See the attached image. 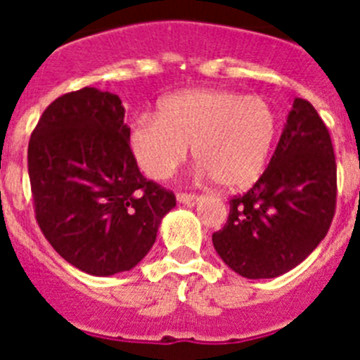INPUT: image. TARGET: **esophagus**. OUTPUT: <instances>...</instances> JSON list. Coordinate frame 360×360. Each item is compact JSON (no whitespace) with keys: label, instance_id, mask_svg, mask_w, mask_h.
<instances>
[{"label":"esophagus","instance_id":"obj_1","mask_svg":"<svg viewBox=\"0 0 360 360\" xmlns=\"http://www.w3.org/2000/svg\"><path fill=\"white\" fill-rule=\"evenodd\" d=\"M196 198H198V196H196L195 193H184V191L176 193V200L180 203H193Z\"/></svg>","mask_w":360,"mask_h":360}]
</instances>
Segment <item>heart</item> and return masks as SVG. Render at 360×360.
Returning a JSON list of instances; mask_svg holds the SVG:
<instances>
[{
	"instance_id": "1",
	"label": "heart",
	"mask_w": 360,
	"mask_h": 360,
	"mask_svg": "<svg viewBox=\"0 0 360 360\" xmlns=\"http://www.w3.org/2000/svg\"><path fill=\"white\" fill-rule=\"evenodd\" d=\"M278 126L274 108L262 97L187 90L164 98L157 117H139L129 144L136 164L153 180L171 176L193 146L203 173L225 189H243L265 171Z\"/></svg>"
}]
</instances>
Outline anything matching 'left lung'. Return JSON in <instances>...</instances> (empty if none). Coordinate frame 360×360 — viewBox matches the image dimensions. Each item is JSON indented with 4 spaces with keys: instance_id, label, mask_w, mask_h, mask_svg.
<instances>
[{
    "instance_id": "8db88e82",
    "label": "left lung",
    "mask_w": 360,
    "mask_h": 360,
    "mask_svg": "<svg viewBox=\"0 0 360 360\" xmlns=\"http://www.w3.org/2000/svg\"><path fill=\"white\" fill-rule=\"evenodd\" d=\"M335 203L328 128L308 101L295 98L269 167L247 193L232 196L227 224L212 234V245L243 278H278L326 236Z\"/></svg>"
}]
</instances>
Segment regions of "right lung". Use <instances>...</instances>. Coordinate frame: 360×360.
I'll return each mask as SVG.
<instances>
[{
	"mask_svg": "<svg viewBox=\"0 0 360 360\" xmlns=\"http://www.w3.org/2000/svg\"><path fill=\"white\" fill-rule=\"evenodd\" d=\"M28 176L44 238L91 276L131 270L176 205L173 191L139 171L120 98L90 86L43 111L28 142Z\"/></svg>",
	"mask_w": 360,
	"mask_h": 360,
	"instance_id": "obj_1",
	"label": "right lung"
}]
</instances>
